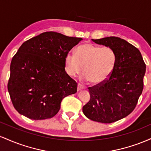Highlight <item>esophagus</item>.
I'll return each instance as SVG.
<instances>
[{"label":"esophagus","instance_id":"1","mask_svg":"<svg viewBox=\"0 0 151 151\" xmlns=\"http://www.w3.org/2000/svg\"><path fill=\"white\" fill-rule=\"evenodd\" d=\"M85 89V86H84V85H82V84H80V83H79V84H78V85H77V90H78V91H79V90H81V89Z\"/></svg>","mask_w":151,"mask_h":151}]
</instances>
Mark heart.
I'll use <instances>...</instances> for the list:
<instances>
[{
  "instance_id": "b5f03b06",
  "label": "heart",
  "mask_w": 151,
  "mask_h": 151,
  "mask_svg": "<svg viewBox=\"0 0 151 151\" xmlns=\"http://www.w3.org/2000/svg\"><path fill=\"white\" fill-rule=\"evenodd\" d=\"M116 63V55L111 47L85 43L76 49L75 55L66 56L65 70L69 75L74 77L81 73L84 67L83 79L99 84L111 75Z\"/></svg>"
}]
</instances>
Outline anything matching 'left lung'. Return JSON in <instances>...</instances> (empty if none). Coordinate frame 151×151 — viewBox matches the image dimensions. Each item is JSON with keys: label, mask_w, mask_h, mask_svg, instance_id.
<instances>
[{"label": "left lung", "mask_w": 151, "mask_h": 151, "mask_svg": "<svg viewBox=\"0 0 151 151\" xmlns=\"http://www.w3.org/2000/svg\"><path fill=\"white\" fill-rule=\"evenodd\" d=\"M92 41L111 48L116 63L106 80L89 87L90 100L82 111L91 120L110 124L134 110L143 89L145 64L138 49L125 40L107 37Z\"/></svg>", "instance_id": "left-lung-1"}]
</instances>
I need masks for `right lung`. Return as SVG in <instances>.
I'll return each instance as SVG.
<instances>
[{
    "mask_svg": "<svg viewBox=\"0 0 151 151\" xmlns=\"http://www.w3.org/2000/svg\"><path fill=\"white\" fill-rule=\"evenodd\" d=\"M81 40L51 31L22 43L12 59L8 83L19 114L33 120L50 119L64 98L77 92V82L65 72V58Z\"/></svg>",
    "mask_w": 151,
    "mask_h": 151,
    "instance_id": "obj_1",
    "label": "right lung"
}]
</instances>
